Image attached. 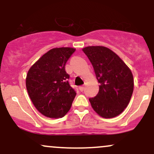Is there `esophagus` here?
Returning <instances> with one entry per match:
<instances>
[{
    "label": "esophagus",
    "instance_id": "1",
    "mask_svg": "<svg viewBox=\"0 0 154 154\" xmlns=\"http://www.w3.org/2000/svg\"><path fill=\"white\" fill-rule=\"evenodd\" d=\"M79 89H80L81 92H82V91H84V86H80V87H79Z\"/></svg>",
    "mask_w": 154,
    "mask_h": 154
}]
</instances>
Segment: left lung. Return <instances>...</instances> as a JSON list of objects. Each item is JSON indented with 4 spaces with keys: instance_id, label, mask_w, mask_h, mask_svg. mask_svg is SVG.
<instances>
[{
    "instance_id": "1",
    "label": "left lung",
    "mask_w": 154,
    "mask_h": 154,
    "mask_svg": "<svg viewBox=\"0 0 154 154\" xmlns=\"http://www.w3.org/2000/svg\"><path fill=\"white\" fill-rule=\"evenodd\" d=\"M82 51L92 63L100 83L97 95L89 99L93 109L103 118L116 117L127 107L132 95L134 80L131 70L105 47H87Z\"/></svg>"
}]
</instances>
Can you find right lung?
I'll return each mask as SVG.
<instances>
[{
  "label": "right lung",
  "instance_id": "1",
  "mask_svg": "<svg viewBox=\"0 0 154 154\" xmlns=\"http://www.w3.org/2000/svg\"><path fill=\"white\" fill-rule=\"evenodd\" d=\"M75 49L60 47L49 50L30 67L26 88L35 107L46 117L62 118L76 96L69 82L65 66Z\"/></svg>",
  "mask_w": 154,
  "mask_h": 154
}]
</instances>
